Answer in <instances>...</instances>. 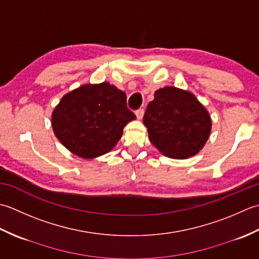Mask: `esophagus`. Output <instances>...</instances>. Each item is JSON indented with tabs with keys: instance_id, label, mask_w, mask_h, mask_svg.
<instances>
[{
	"instance_id": "esophagus-1",
	"label": "esophagus",
	"mask_w": 259,
	"mask_h": 259,
	"mask_svg": "<svg viewBox=\"0 0 259 259\" xmlns=\"http://www.w3.org/2000/svg\"><path fill=\"white\" fill-rule=\"evenodd\" d=\"M135 114H136V117L139 118V119H142V117H143V115H144V109L143 108H139L135 112Z\"/></svg>"
}]
</instances>
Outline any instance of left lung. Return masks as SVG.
I'll return each instance as SVG.
<instances>
[{
  "mask_svg": "<svg viewBox=\"0 0 259 259\" xmlns=\"http://www.w3.org/2000/svg\"><path fill=\"white\" fill-rule=\"evenodd\" d=\"M143 122L151 143L172 159L197 154L211 131V119L205 108L194 95L176 87L155 92Z\"/></svg>",
  "mask_w": 259,
  "mask_h": 259,
  "instance_id": "left-lung-1",
  "label": "left lung"
}]
</instances>
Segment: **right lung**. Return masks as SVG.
<instances>
[{"label": "right lung", "instance_id": "right-lung-1", "mask_svg": "<svg viewBox=\"0 0 259 259\" xmlns=\"http://www.w3.org/2000/svg\"><path fill=\"white\" fill-rule=\"evenodd\" d=\"M135 118L126 94L103 82L83 85L65 95L52 113V127L68 150L92 159L112 150L124 126Z\"/></svg>", "mask_w": 259, "mask_h": 259}]
</instances>
